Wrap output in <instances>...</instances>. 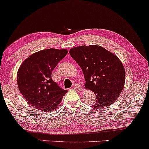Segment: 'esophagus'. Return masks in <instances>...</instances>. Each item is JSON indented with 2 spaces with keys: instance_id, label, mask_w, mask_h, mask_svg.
<instances>
[{
  "instance_id": "1",
  "label": "esophagus",
  "mask_w": 149,
  "mask_h": 149,
  "mask_svg": "<svg viewBox=\"0 0 149 149\" xmlns=\"http://www.w3.org/2000/svg\"><path fill=\"white\" fill-rule=\"evenodd\" d=\"M73 86H74V88L75 89H77V90H81V86L80 85H79L77 83H74V85H73Z\"/></svg>"
}]
</instances>
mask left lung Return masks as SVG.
I'll return each mask as SVG.
<instances>
[{
    "instance_id": "left-lung-1",
    "label": "left lung",
    "mask_w": 149,
    "mask_h": 149,
    "mask_svg": "<svg viewBox=\"0 0 149 149\" xmlns=\"http://www.w3.org/2000/svg\"><path fill=\"white\" fill-rule=\"evenodd\" d=\"M70 54L83 72L85 88L96 94L93 108L98 110L114 103L125 81V70L118 57L98 45L76 47Z\"/></svg>"
}]
</instances>
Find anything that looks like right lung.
Masks as SVG:
<instances>
[{
	"label": "right lung",
	"mask_w": 149,
	"mask_h": 149,
	"mask_svg": "<svg viewBox=\"0 0 149 149\" xmlns=\"http://www.w3.org/2000/svg\"><path fill=\"white\" fill-rule=\"evenodd\" d=\"M68 54L67 49H47L30 55L18 70L17 84L26 101L37 110H55L67 90L52 79L53 70Z\"/></svg>",
	"instance_id": "add662e5"
}]
</instances>
